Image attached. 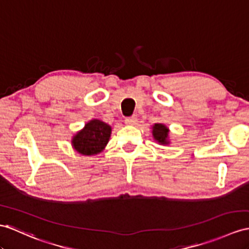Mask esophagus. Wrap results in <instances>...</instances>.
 Returning a JSON list of instances; mask_svg holds the SVG:
<instances>
[{"mask_svg":"<svg viewBox=\"0 0 249 249\" xmlns=\"http://www.w3.org/2000/svg\"><path fill=\"white\" fill-rule=\"evenodd\" d=\"M125 124H131V125H135L137 124V118L135 116H130L125 118Z\"/></svg>","mask_w":249,"mask_h":249,"instance_id":"esophagus-1","label":"esophagus"}]
</instances>
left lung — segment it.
Here are the masks:
<instances>
[{"mask_svg": "<svg viewBox=\"0 0 249 249\" xmlns=\"http://www.w3.org/2000/svg\"><path fill=\"white\" fill-rule=\"evenodd\" d=\"M169 129L162 124H155L152 126V135L155 141L160 144H169L168 141Z\"/></svg>", "mask_w": 249, "mask_h": 249, "instance_id": "1", "label": "left lung"}]
</instances>
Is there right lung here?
I'll use <instances>...</instances> for the list:
<instances>
[{"label":"right lung","instance_id":"1","mask_svg":"<svg viewBox=\"0 0 249 249\" xmlns=\"http://www.w3.org/2000/svg\"><path fill=\"white\" fill-rule=\"evenodd\" d=\"M112 129L99 119H93L72 136L71 145L82 155H96L104 151L111 136Z\"/></svg>","mask_w":249,"mask_h":249}]
</instances>
